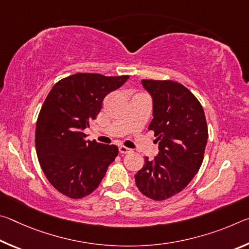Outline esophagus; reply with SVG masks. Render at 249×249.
Returning a JSON list of instances; mask_svg holds the SVG:
<instances>
[{"label": "esophagus", "instance_id": "obj_1", "mask_svg": "<svg viewBox=\"0 0 249 249\" xmlns=\"http://www.w3.org/2000/svg\"><path fill=\"white\" fill-rule=\"evenodd\" d=\"M119 150H120L121 154H128V153H130V151H132L129 148H127V147H125V146H120Z\"/></svg>", "mask_w": 249, "mask_h": 249}]
</instances>
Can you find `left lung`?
Wrapping results in <instances>:
<instances>
[{"label": "left lung", "mask_w": 249, "mask_h": 249, "mask_svg": "<svg viewBox=\"0 0 249 249\" xmlns=\"http://www.w3.org/2000/svg\"><path fill=\"white\" fill-rule=\"evenodd\" d=\"M153 99V120L148 129L158 142V155L145 158L135 182L147 197L162 201L191 182L204 157L208 125L203 107L182 84L171 80H142Z\"/></svg>", "instance_id": "8db88e82"}]
</instances>
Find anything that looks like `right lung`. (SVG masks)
<instances>
[{"label": "right lung", "mask_w": 249, "mask_h": 249, "mask_svg": "<svg viewBox=\"0 0 249 249\" xmlns=\"http://www.w3.org/2000/svg\"><path fill=\"white\" fill-rule=\"evenodd\" d=\"M128 78L75 73L50 90L37 119L36 153L46 178L62 195L89 196L114 161L119 148L87 141L84 129L96 119L105 96Z\"/></svg>", "instance_id": "add662e5"}]
</instances>
